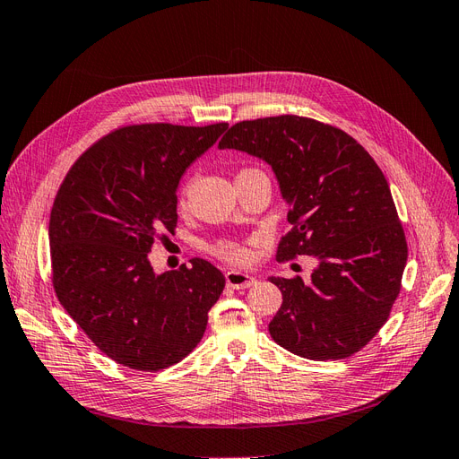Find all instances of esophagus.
I'll list each match as a JSON object with an SVG mask.
<instances>
[{"label": "esophagus", "instance_id": "esophagus-1", "mask_svg": "<svg viewBox=\"0 0 459 459\" xmlns=\"http://www.w3.org/2000/svg\"><path fill=\"white\" fill-rule=\"evenodd\" d=\"M225 280H227V285L232 287V290H246V287L255 283V278L246 274V273H236V270L227 273Z\"/></svg>", "mask_w": 459, "mask_h": 459}]
</instances>
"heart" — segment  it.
<instances>
[{
    "mask_svg": "<svg viewBox=\"0 0 459 459\" xmlns=\"http://www.w3.org/2000/svg\"><path fill=\"white\" fill-rule=\"evenodd\" d=\"M255 172H261V169L257 168H242L238 174H236V179L238 178H244V176H249V174H255ZM179 206L185 208L186 206V191L181 193L179 196ZM210 253L213 257L225 261L229 264H246L251 257V253L247 249V246H244L242 242L238 240H219L215 244L210 246Z\"/></svg>",
    "mask_w": 459,
    "mask_h": 459,
    "instance_id": "b5f03b06",
    "label": "heart"
}]
</instances>
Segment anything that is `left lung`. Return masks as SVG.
I'll return each mask as SVG.
<instances>
[{
	"mask_svg": "<svg viewBox=\"0 0 459 459\" xmlns=\"http://www.w3.org/2000/svg\"><path fill=\"white\" fill-rule=\"evenodd\" d=\"M219 147L246 151L276 172L291 204L278 261L317 259L310 281L270 278L283 297L268 325L274 342L314 361L365 348L392 314L409 257L375 159L344 130L300 115L240 121Z\"/></svg>",
	"mask_w": 459,
	"mask_h": 459,
	"instance_id": "left-lung-1",
	"label": "left lung"
}]
</instances>
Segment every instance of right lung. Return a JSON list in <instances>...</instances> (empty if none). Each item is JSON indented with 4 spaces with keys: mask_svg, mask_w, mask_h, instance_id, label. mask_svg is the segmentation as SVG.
Wrapping results in <instances>:
<instances>
[{
    "mask_svg": "<svg viewBox=\"0 0 459 459\" xmlns=\"http://www.w3.org/2000/svg\"><path fill=\"white\" fill-rule=\"evenodd\" d=\"M227 123L121 126L74 162L48 221L53 287L65 312L115 363L157 372L189 355L225 290L193 259L157 276L147 253L178 225V183Z\"/></svg>",
    "mask_w": 459,
    "mask_h": 459,
    "instance_id": "right-lung-1",
    "label": "right lung"
}]
</instances>
